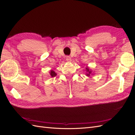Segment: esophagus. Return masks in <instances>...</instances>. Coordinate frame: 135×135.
<instances>
[{
	"mask_svg": "<svg viewBox=\"0 0 135 135\" xmlns=\"http://www.w3.org/2000/svg\"><path fill=\"white\" fill-rule=\"evenodd\" d=\"M66 61H68V62H70V61H71V57H70V56H67L66 57Z\"/></svg>",
	"mask_w": 135,
	"mask_h": 135,
	"instance_id": "obj_1",
	"label": "esophagus"
}]
</instances>
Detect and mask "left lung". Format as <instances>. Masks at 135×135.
Segmentation results:
<instances>
[{
	"label": "left lung",
	"mask_w": 135,
	"mask_h": 135,
	"mask_svg": "<svg viewBox=\"0 0 135 135\" xmlns=\"http://www.w3.org/2000/svg\"><path fill=\"white\" fill-rule=\"evenodd\" d=\"M85 70H86V75L87 76H89L91 75V73H92V71L89 70V69L88 68H85Z\"/></svg>",
	"instance_id": "obj_1"
}]
</instances>
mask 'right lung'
Masks as SVG:
<instances>
[{
  "instance_id": "1",
  "label": "right lung",
  "mask_w": 135,
  "mask_h": 135,
  "mask_svg": "<svg viewBox=\"0 0 135 135\" xmlns=\"http://www.w3.org/2000/svg\"><path fill=\"white\" fill-rule=\"evenodd\" d=\"M50 73V75L52 77H54V76H56V75H57L56 73L54 70H51Z\"/></svg>"
}]
</instances>
